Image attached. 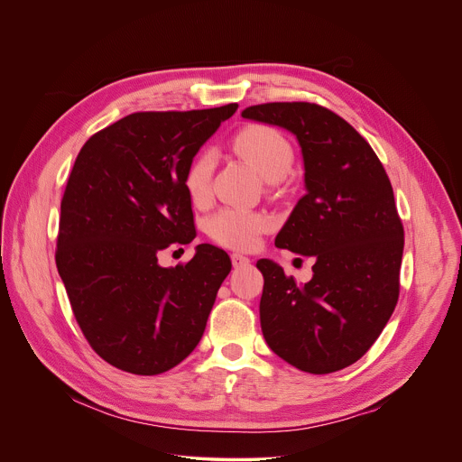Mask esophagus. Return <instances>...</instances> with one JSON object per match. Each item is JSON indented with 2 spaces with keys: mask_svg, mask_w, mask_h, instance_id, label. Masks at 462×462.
I'll return each mask as SVG.
<instances>
[{
  "mask_svg": "<svg viewBox=\"0 0 462 462\" xmlns=\"http://www.w3.org/2000/svg\"><path fill=\"white\" fill-rule=\"evenodd\" d=\"M232 265L236 267V269H241V267H246L248 263H250V259L246 257V255H243V254H237V252H234L232 255Z\"/></svg>",
  "mask_w": 462,
  "mask_h": 462,
  "instance_id": "esophagus-1",
  "label": "esophagus"
}]
</instances>
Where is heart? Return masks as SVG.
Returning <instances> with one entry per match:
<instances>
[{"instance_id":"heart-1","label":"heart","mask_w":462,"mask_h":462,"mask_svg":"<svg viewBox=\"0 0 462 462\" xmlns=\"http://www.w3.org/2000/svg\"><path fill=\"white\" fill-rule=\"evenodd\" d=\"M232 146L263 179L271 182L282 180L294 162V150L289 139L267 124L245 125L232 139ZM216 162V153L208 148L197 152L188 162L184 170V188L193 203L205 205L210 201ZM271 223L265 212L225 207L208 219L207 228L216 243L228 248L250 250L257 245L261 234L271 228Z\"/></svg>"}]
</instances>
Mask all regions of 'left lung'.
Masks as SVG:
<instances>
[{
	"instance_id": "obj_1",
	"label": "left lung",
	"mask_w": 462,
	"mask_h": 462,
	"mask_svg": "<svg viewBox=\"0 0 462 462\" xmlns=\"http://www.w3.org/2000/svg\"><path fill=\"white\" fill-rule=\"evenodd\" d=\"M296 135L307 193L276 246L314 259L312 280L298 287L269 259L261 331L291 365L327 374L360 360L376 342L401 292L404 228L389 177L358 131L312 102H269L241 111Z\"/></svg>"
}]
</instances>
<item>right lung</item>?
<instances>
[{"instance_id":"obj_1","label":"right lung","mask_w":462,"mask_h":462,"mask_svg":"<svg viewBox=\"0 0 462 462\" xmlns=\"http://www.w3.org/2000/svg\"><path fill=\"white\" fill-rule=\"evenodd\" d=\"M236 109L131 113L91 135L75 161L56 269L86 340L116 369L161 374L205 333L228 254L205 243L173 269L157 257L197 236L184 170Z\"/></svg>"}]
</instances>
